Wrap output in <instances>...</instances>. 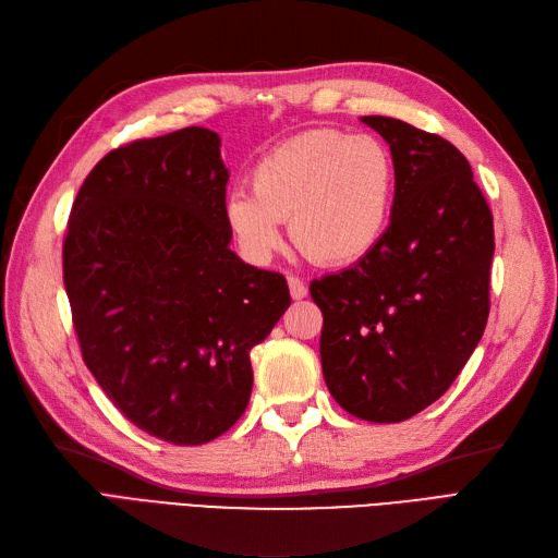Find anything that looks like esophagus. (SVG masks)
I'll list each match as a JSON object with an SVG mask.
<instances>
[{"label": "esophagus", "mask_w": 558, "mask_h": 558, "mask_svg": "<svg viewBox=\"0 0 558 558\" xmlns=\"http://www.w3.org/2000/svg\"><path fill=\"white\" fill-rule=\"evenodd\" d=\"M289 289H291V298L293 300H302L307 298V283L298 279V277H289Z\"/></svg>", "instance_id": "34e87169"}]
</instances>
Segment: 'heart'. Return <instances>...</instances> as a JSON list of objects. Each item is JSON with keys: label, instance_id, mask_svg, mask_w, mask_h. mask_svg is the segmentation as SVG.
Returning <instances> with one entry per match:
<instances>
[{"label": "heart", "instance_id": "b5f03b06", "mask_svg": "<svg viewBox=\"0 0 558 558\" xmlns=\"http://www.w3.org/2000/svg\"><path fill=\"white\" fill-rule=\"evenodd\" d=\"M253 191L226 197V221L246 256L267 260L289 221L298 248L320 265L356 263L377 246L391 214L396 170L373 134L310 130L263 156Z\"/></svg>", "mask_w": 558, "mask_h": 558}]
</instances>
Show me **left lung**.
I'll list each match as a JSON object with an SVG mask.
<instances>
[{
  "label": "left lung",
  "instance_id": "left-lung-1",
  "mask_svg": "<svg viewBox=\"0 0 558 558\" xmlns=\"http://www.w3.org/2000/svg\"><path fill=\"white\" fill-rule=\"evenodd\" d=\"M391 146V223L356 265L310 286L320 367L349 414L398 424L445 396L488 318L494 216L465 156L398 118L363 116Z\"/></svg>",
  "mask_w": 558,
  "mask_h": 558
}]
</instances>
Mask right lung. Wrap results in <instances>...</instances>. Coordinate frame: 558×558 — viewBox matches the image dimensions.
I'll return each instance as SVG.
<instances>
[{"label": "right lung", "instance_id": "right-lung-1", "mask_svg": "<svg viewBox=\"0 0 558 558\" xmlns=\"http://www.w3.org/2000/svg\"><path fill=\"white\" fill-rule=\"evenodd\" d=\"M228 177L207 128L116 148L83 181L62 246L83 361L125 418L179 447L244 414L248 351L291 305L283 275L230 251Z\"/></svg>", "mask_w": 558, "mask_h": 558}]
</instances>
